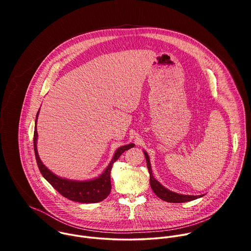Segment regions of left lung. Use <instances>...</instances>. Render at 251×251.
<instances>
[{
  "mask_svg": "<svg viewBox=\"0 0 251 251\" xmlns=\"http://www.w3.org/2000/svg\"><path fill=\"white\" fill-rule=\"evenodd\" d=\"M145 154V158H146V162H147V168L150 174V185L151 188L153 190V192L163 201H168V202H186V201H194L196 199H199L201 197H202V195L201 196H187V195H181V194H176L174 192H171L170 190L166 189L165 187H163L157 180H155V177L153 176L152 174V169H151V164H150V159L149 156L147 154V152L144 151Z\"/></svg>",
  "mask_w": 251,
  "mask_h": 251,
  "instance_id": "left-lung-1",
  "label": "left lung"
}]
</instances>
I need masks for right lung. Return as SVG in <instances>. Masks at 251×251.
Returning a JSON list of instances; mask_svg holds the SVG:
<instances>
[{"mask_svg":"<svg viewBox=\"0 0 251 251\" xmlns=\"http://www.w3.org/2000/svg\"><path fill=\"white\" fill-rule=\"evenodd\" d=\"M39 111L37 113V118H35V128L33 133V149L35 160H37L38 167L46 180L64 198L83 203H91L98 202L106 199L109 196L111 191V181H110V173L114 162L118 160V158L125 151L134 147L133 143L126 146H122L118 148L114 154L113 159L111 160L109 166L102 173L100 176L94 180L90 181H71L62 178L51 173L41 161L38 149H37V140H38V131H37V120H38Z\"/></svg>","mask_w":251,"mask_h":251,"instance_id":"right-lung-1","label":"right lung"}]
</instances>
